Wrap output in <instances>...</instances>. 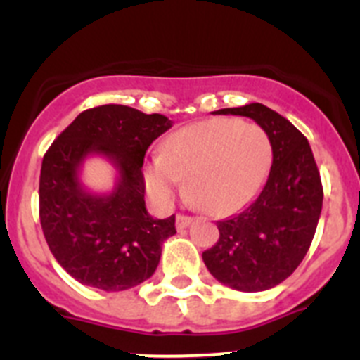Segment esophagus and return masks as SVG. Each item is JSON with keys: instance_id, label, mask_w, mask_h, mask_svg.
<instances>
[{"instance_id": "1", "label": "esophagus", "mask_w": 360, "mask_h": 360, "mask_svg": "<svg viewBox=\"0 0 360 360\" xmlns=\"http://www.w3.org/2000/svg\"><path fill=\"white\" fill-rule=\"evenodd\" d=\"M190 222H192V217H186V215L176 217V228L177 229H184L186 226H190Z\"/></svg>"}]
</instances>
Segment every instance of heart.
Listing matches in <instances>:
<instances>
[{"label": "heart", "mask_w": 360, "mask_h": 360, "mask_svg": "<svg viewBox=\"0 0 360 360\" xmlns=\"http://www.w3.org/2000/svg\"><path fill=\"white\" fill-rule=\"evenodd\" d=\"M273 165V143L258 124L208 118L184 125L161 143L160 158L145 165L147 193L170 206L186 181V195L210 215H229L251 202Z\"/></svg>", "instance_id": "1"}]
</instances>
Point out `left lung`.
Wrapping results in <instances>:
<instances>
[{"mask_svg":"<svg viewBox=\"0 0 360 360\" xmlns=\"http://www.w3.org/2000/svg\"><path fill=\"white\" fill-rule=\"evenodd\" d=\"M255 120L273 143V165L262 192L240 213L220 220L219 240L202 252L210 273L235 290L276 287L305 258L323 208V186L309 141L264 103L215 111Z\"/></svg>","mask_w":360,"mask_h":360,"instance_id":"1","label":"left lung"}]
</instances>
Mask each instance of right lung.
Here are the masks:
<instances>
[{
  "instance_id": "right-lung-1",
  "label": "right lung",
  "mask_w": 360,
  "mask_h": 360,
  "mask_svg": "<svg viewBox=\"0 0 360 360\" xmlns=\"http://www.w3.org/2000/svg\"><path fill=\"white\" fill-rule=\"evenodd\" d=\"M172 127L163 115L108 103L80 112L51 143L39 179V217L51 255L82 285L118 292L154 274L161 245L176 235V215L145 208V152ZM89 155L119 170L113 192L93 194L79 181Z\"/></svg>"
}]
</instances>
